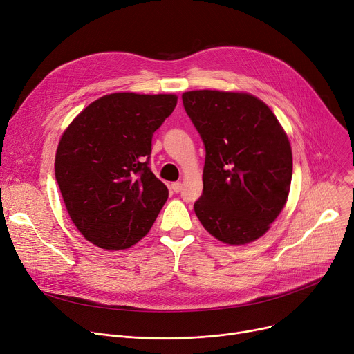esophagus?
Segmentation results:
<instances>
[{
	"label": "esophagus",
	"mask_w": 354,
	"mask_h": 354,
	"mask_svg": "<svg viewBox=\"0 0 354 354\" xmlns=\"http://www.w3.org/2000/svg\"><path fill=\"white\" fill-rule=\"evenodd\" d=\"M171 189L174 191V192H180V189H182V183L180 182H174L172 185H171Z\"/></svg>",
	"instance_id": "esophagus-1"
}]
</instances>
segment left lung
I'll return each instance as SVG.
<instances>
[{
  "mask_svg": "<svg viewBox=\"0 0 354 354\" xmlns=\"http://www.w3.org/2000/svg\"><path fill=\"white\" fill-rule=\"evenodd\" d=\"M182 102L205 146L196 216L222 243H252L270 230L288 198L292 155L284 129L248 93L194 90L183 93Z\"/></svg>",
  "mask_w": 354,
  "mask_h": 354,
  "instance_id": "1",
  "label": "left lung"
}]
</instances>
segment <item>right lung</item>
I'll list each match as a JSON object with an SVG mask.
<instances>
[{
	"label": "right lung",
	"instance_id": "obj_1",
	"mask_svg": "<svg viewBox=\"0 0 354 354\" xmlns=\"http://www.w3.org/2000/svg\"><path fill=\"white\" fill-rule=\"evenodd\" d=\"M178 97L113 93L90 103L63 133L55 180L82 235L103 250H126L149 230L169 195L149 167L152 136Z\"/></svg>",
	"mask_w": 354,
	"mask_h": 354
}]
</instances>
